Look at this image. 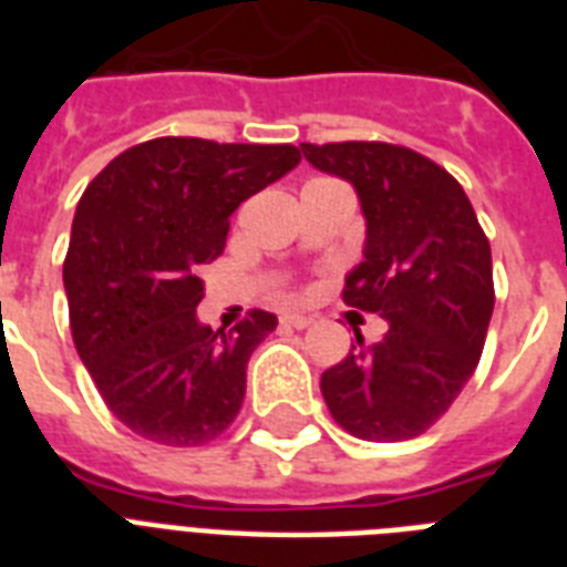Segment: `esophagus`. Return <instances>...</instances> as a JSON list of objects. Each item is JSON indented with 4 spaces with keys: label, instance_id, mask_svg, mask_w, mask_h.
Listing matches in <instances>:
<instances>
[{
    "label": "esophagus",
    "instance_id": "34e87169",
    "mask_svg": "<svg viewBox=\"0 0 567 567\" xmlns=\"http://www.w3.org/2000/svg\"><path fill=\"white\" fill-rule=\"evenodd\" d=\"M282 327L306 329V327H311V318H306V315H293V311H288V315H282Z\"/></svg>",
    "mask_w": 567,
    "mask_h": 567
}]
</instances>
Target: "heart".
Returning <instances> with one entry per match:
<instances>
[{
    "instance_id": "b5f03b06",
    "label": "heart",
    "mask_w": 567,
    "mask_h": 567,
    "mask_svg": "<svg viewBox=\"0 0 567 567\" xmlns=\"http://www.w3.org/2000/svg\"><path fill=\"white\" fill-rule=\"evenodd\" d=\"M327 182H329V179H311L309 185H306V188H315V185H327Z\"/></svg>"
}]
</instances>
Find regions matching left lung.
Segmentation results:
<instances>
[{"label": "left lung", "instance_id": "left-lung-1", "mask_svg": "<svg viewBox=\"0 0 567 567\" xmlns=\"http://www.w3.org/2000/svg\"><path fill=\"white\" fill-rule=\"evenodd\" d=\"M306 162L350 182L364 214L362 261L344 302L385 318L320 377L329 412L364 441L414 439L476 371L494 311L492 247L447 171L394 144H300Z\"/></svg>", "mask_w": 567, "mask_h": 567}]
</instances>
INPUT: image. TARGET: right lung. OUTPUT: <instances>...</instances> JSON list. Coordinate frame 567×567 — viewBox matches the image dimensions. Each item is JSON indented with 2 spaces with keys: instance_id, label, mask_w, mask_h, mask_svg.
Returning <instances> with one entry per match:
<instances>
[{
  "instance_id": "1",
  "label": "right lung",
  "mask_w": 567,
  "mask_h": 567,
  "mask_svg": "<svg viewBox=\"0 0 567 567\" xmlns=\"http://www.w3.org/2000/svg\"><path fill=\"white\" fill-rule=\"evenodd\" d=\"M300 164L288 144L155 137L120 153L75 205L64 291L75 350L132 432L167 447L217 439L240 412L276 315L223 332L196 318L229 217Z\"/></svg>"
}]
</instances>
